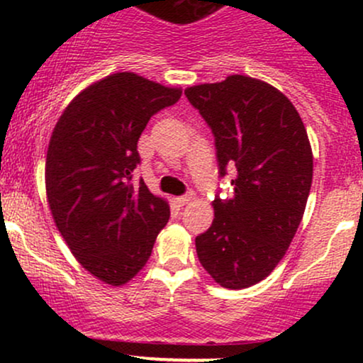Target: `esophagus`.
<instances>
[{
	"instance_id": "obj_1",
	"label": "esophagus",
	"mask_w": 363,
	"mask_h": 363,
	"mask_svg": "<svg viewBox=\"0 0 363 363\" xmlns=\"http://www.w3.org/2000/svg\"><path fill=\"white\" fill-rule=\"evenodd\" d=\"M193 199H194V194L189 193L186 196H179V198H176V203H177V206H184L189 201H193Z\"/></svg>"
}]
</instances>
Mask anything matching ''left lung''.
<instances>
[{
  "instance_id": "left-lung-1",
  "label": "left lung",
  "mask_w": 363,
  "mask_h": 363,
  "mask_svg": "<svg viewBox=\"0 0 363 363\" xmlns=\"http://www.w3.org/2000/svg\"><path fill=\"white\" fill-rule=\"evenodd\" d=\"M186 97L215 135L220 176L235 167L234 196L211 203L215 218L196 237L203 268L220 286L242 290L283 259L302 222L314 157L285 94L245 74L187 86Z\"/></svg>"
}]
</instances>
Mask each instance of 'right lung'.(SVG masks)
Wrapping results in <instances>:
<instances>
[{"instance_id": "obj_1", "label": "right lung", "mask_w": 363, "mask_h": 363, "mask_svg": "<svg viewBox=\"0 0 363 363\" xmlns=\"http://www.w3.org/2000/svg\"><path fill=\"white\" fill-rule=\"evenodd\" d=\"M181 94L136 73H112L83 89L52 129L45 157L52 220L77 261L111 286L143 269L169 222L167 199L129 179L150 118Z\"/></svg>"}]
</instances>
